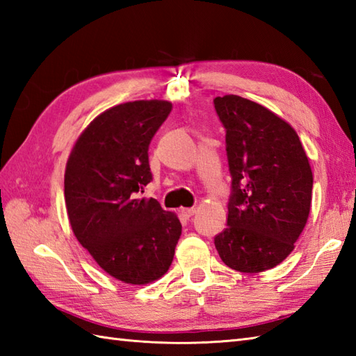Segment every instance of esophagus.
I'll return each instance as SVG.
<instances>
[{
    "instance_id": "obj_1",
    "label": "esophagus",
    "mask_w": 356,
    "mask_h": 356,
    "mask_svg": "<svg viewBox=\"0 0 356 356\" xmlns=\"http://www.w3.org/2000/svg\"><path fill=\"white\" fill-rule=\"evenodd\" d=\"M180 213H182V216H184L185 218H190V217L194 216L195 209H194V208H182V209H180Z\"/></svg>"
}]
</instances>
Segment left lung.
Segmentation results:
<instances>
[{
	"instance_id": "left-lung-1",
	"label": "left lung",
	"mask_w": 356,
	"mask_h": 356,
	"mask_svg": "<svg viewBox=\"0 0 356 356\" xmlns=\"http://www.w3.org/2000/svg\"><path fill=\"white\" fill-rule=\"evenodd\" d=\"M232 177L228 223L214 245L222 261L246 274L268 270L293 251L312 202V170L293 128L263 105L217 96Z\"/></svg>"
}]
</instances>
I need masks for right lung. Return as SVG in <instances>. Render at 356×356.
<instances>
[{
	"label": "right lung",
	"mask_w": 356,
	"mask_h": 356,
	"mask_svg": "<svg viewBox=\"0 0 356 356\" xmlns=\"http://www.w3.org/2000/svg\"><path fill=\"white\" fill-rule=\"evenodd\" d=\"M171 108V102L153 99L105 110L82 131L65 166L74 236L107 274L128 284L166 274L182 234L176 214L156 199H139L153 180L149 142Z\"/></svg>",
	"instance_id": "obj_1"
}]
</instances>
